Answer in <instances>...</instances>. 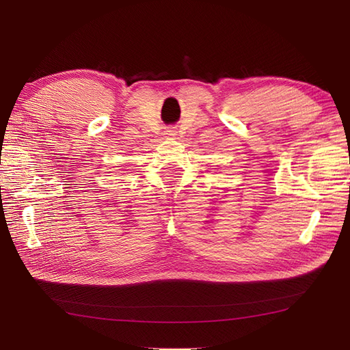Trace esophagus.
Here are the masks:
<instances>
[{
  "mask_svg": "<svg viewBox=\"0 0 350 350\" xmlns=\"http://www.w3.org/2000/svg\"><path fill=\"white\" fill-rule=\"evenodd\" d=\"M165 135H166V137H172V135H175V131H174V130H166V131H165Z\"/></svg>",
  "mask_w": 350,
  "mask_h": 350,
  "instance_id": "esophagus-1",
  "label": "esophagus"
}]
</instances>
